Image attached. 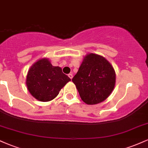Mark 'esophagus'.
Instances as JSON below:
<instances>
[{
	"label": "esophagus",
	"instance_id": "esophagus-1",
	"mask_svg": "<svg viewBox=\"0 0 148 148\" xmlns=\"http://www.w3.org/2000/svg\"><path fill=\"white\" fill-rule=\"evenodd\" d=\"M68 76L69 78H70L71 79H72V78H73V74H68Z\"/></svg>",
	"mask_w": 148,
	"mask_h": 148
}]
</instances>
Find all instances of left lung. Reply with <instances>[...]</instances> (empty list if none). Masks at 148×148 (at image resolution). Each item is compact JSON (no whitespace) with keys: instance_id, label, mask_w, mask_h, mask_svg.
I'll return each mask as SVG.
<instances>
[{"instance_id":"1","label":"left lung","mask_w":148,"mask_h":148,"mask_svg":"<svg viewBox=\"0 0 148 148\" xmlns=\"http://www.w3.org/2000/svg\"><path fill=\"white\" fill-rule=\"evenodd\" d=\"M115 72L112 64L101 56L88 53L73 77L81 99L89 105L106 100L115 85Z\"/></svg>"}]
</instances>
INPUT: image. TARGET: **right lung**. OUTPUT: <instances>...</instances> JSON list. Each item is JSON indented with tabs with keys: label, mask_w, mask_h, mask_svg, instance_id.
<instances>
[{
	"label": "right lung",
	"mask_w": 148,
	"mask_h": 148,
	"mask_svg": "<svg viewBox=\"0 0 148 148\" xmlns=\"http://www.w3.org/2000/svg\"><path fill=\"white\" fill-rule=\"evenodd\" d=\"M70 81L61 67L53 66L48 58H43L30 67L25 84L33 97L40 101H49Z\"/></svg>",
	"instance_id": "obj_1"
}]
</instances>
